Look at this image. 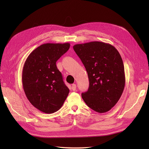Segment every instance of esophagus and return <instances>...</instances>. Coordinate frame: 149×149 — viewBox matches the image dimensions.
Returning <instances> with one entry per match:
<instances>
[{
  "label": "esophagus",
  "mask_w": 149,
  "mask_h": 149,
  "mask_svg": "<svg viewBox=\"0 0 149 149\" xmlns=\"http://www.w3.org/2000/svg\"><path fill=\"white\" fill-rule=\"evenodd\" d=\"M71 89L73 91H75L76 89V85L75 84H73L71 86Z\"/></svg>",
  "instance_id": "obj_1"
}]
</instances>
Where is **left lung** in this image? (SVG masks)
<instances>
[{
	"label": "left lung",
	"instance_id": "obj_1",
	"mask_svg": "<svg viewBox=\"0 0 149 149\" xmlns=\"http://www.w3.org/2000/svg\"><path fill=\"white\" fill-rule=\"evenodd\" d=\"M73 49L88 73L89 86L81 94L87 106L100 113L109 111L118 102L125 86L123 60L111 44L91 42Z\"/></svg>",
	"mask_w": 149,
	"mask_h": 149
}]
</instances>
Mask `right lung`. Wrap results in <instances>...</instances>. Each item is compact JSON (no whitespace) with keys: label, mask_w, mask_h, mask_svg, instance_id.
Here are the masks:
<instances>
[{"label":"right lung","mask_w":149,"mask_h":149,"mask_svg":"<svg viewBox=\"0 0 149 149\" xmlns=\"http://www.w3.org/2000/svg\"><path fill=\"white\" fill-rule=\"evenodd\" d=\"M70 47L69 43L43 44L30 54L24 63L22 80L25 95L44 113L59 110L69 94L56 62Z\"/></svg>","instance_id":"1"}]
</instances>
